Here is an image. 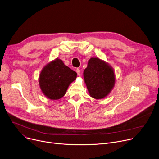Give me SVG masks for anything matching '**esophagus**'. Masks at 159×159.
<instances>
[{
    "label": "esophagus",
    "mask_w": 159,
    "mask_h": 159,
    "mask_svg": "<svg viewBox=\"0 0 159 159\" xmlns=\"http://www.w3.org/2000/svg\"><path fill=\"white\" fill-rule=\"evenodd\" d=\"M76 72L77 73V75H78L79 76H80V69L77 68V70H76Z\"/></svg>",
    "instance_id": "obj_1"
}]
</instances>
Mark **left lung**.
<instances>
[{
    "label": "left lung",
    "mask_w": 159,
    "mask_h": 159,
    "mask_svg": "<svg viewBox=\"0 0 159 159\" xmlns=\"http://www.w3.org/2000/svg\"><path fill=\"white\" fill-rule=\"evenodd\" d=\"M84 79L90 96L95 99L107 97L114 86L113 69L105 61L92 57L84 71Z\"/></svg>",
    "instance_id": "left-lung-1"
}]
</instances>
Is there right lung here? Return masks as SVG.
I'll return each instance as SVG.
<instances>
[{"label": "right lung", "mask_w": 159, "mask_h": 159, "mask_svg": "<svg viewBox=\"0 0 159 159\" xmlns=\"http://www.w3.org/2000/svg\"><path fill=\"white\" fill-rule=\"evenodd\" d=\"M77 73L56 59L41 70L39 78L40 88L50 100H58L66 93L70 84L77 78Z\"/></svg>", "instance_id": "obj_1"}]
</instances>
